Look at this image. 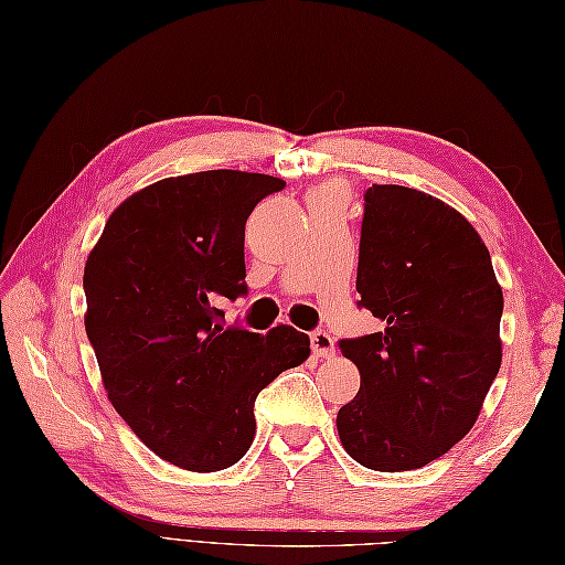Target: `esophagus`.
I'll list each match as a JSON object with an SVG mask.
<instances>
[{"mask_svg": "<svg viewBox=\"0 0 565 565\" xmlns=\"http://www.w3.org/2000/svg\"><path fill=\"white\" fill-rule=\"evenodd\" d=\"M310 347L320 359H327V356H332V353H334V339L327 334L324 330H315L310 334Z\"/></svg>", "mask_w": 565, "mask_h": 565, "instance_id": "1", "label": "esophagus"}]
</instances>
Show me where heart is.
<instances>
[{"label":"heart","instance_id":"b5f03b06","mask_svg":"<svg viewBox=\"0 0 565 565\" xmlns=\"http://www.w3.org/2000/svg\"><path fill=\"white\" fill-rule=\"evenodd\" d=\"M315 194H322V196H337V200H342V188L339 185H324L320 188Z\"/></svg>","mask_w":565,"mask_h":565}]
</instances>
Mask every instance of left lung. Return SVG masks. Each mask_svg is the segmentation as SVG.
I'll return each mask as SVG.
<instances>
[{
	"label": "left lung",
	"mask_w": 565,
	"mask_h": 565,
	"mask_svg": "<svg viewBox=\"0 0 565 565\" xmlns=\"http://www.w3.org/2000/svg\"><path fill=\"white\" fill-rule=\"evenodd\" d=\"M363 200L356 291L383 330L339 342L361 387L337 430L359 465L406 471L477 424L503 359V291L457 209L402 185H373Z\"/></svg>",
	"instance_id": "8db88e82"
}]
</instances>
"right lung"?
Instances as JSON below:
<instances>
[{
  "instance_id": "add662e5",
  "label": "right lung",
  "mask_w": 565,
  "mask_h": 565,
  "mask_svg": "<svg viewBox=\"0 0 565 565\" xmlns=\"http://www.w3.org/2000/svg\"><path fill=\"white\" fill-rule=\"evenodd\" d=\"M284 188L243 170L159 180L115 209L86 259L84 322L108 399L175 467L238 462L259 392L310 356L294 327L247 332L218 308L247 294L245 221Z\"/></svg>"
}]
</instances>
